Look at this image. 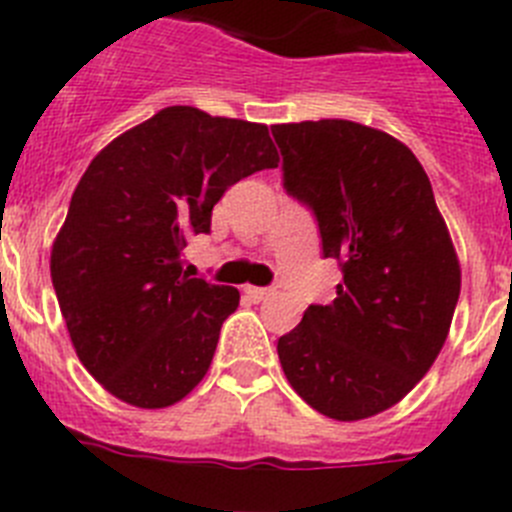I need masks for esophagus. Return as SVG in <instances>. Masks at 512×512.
<instances>
[{"instance_id": "obj_1", "label": "esophagus", "mask_w": 512, "mask_h": 512, "mask_svg": "<svg viewBox=\"0 0 512 512\" xmlns=\"http://www.w3.org/2000/svg\"><path fill=\"white\" fill-rule=\"evenodd\" d=\"M243 292H246V297L251 302H261L271 295V289H266V287H246Z\"/></svg>"}]
</instances>
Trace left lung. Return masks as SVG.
Listing matches in <instances>:
<instances>
[{
	"label": "left lung",
	"mask_w": 512,
	"mask_h": 512,
	"mask_svg": "<svg viewBox=\"0 0 512 512\" xmlns=\"http://www.w3.org/2000/svg\"><path fill=\"white\" fill-rule=\"evenodd\" d=\"M284 189L318 220L343 282L277 351L292 390L336 420L372 418L413 390L449 336L461 289L428 174L405 143L351 120L271 125Z\"/></svg>",
	"instance_id": "8db88e82"
}]
</instances>
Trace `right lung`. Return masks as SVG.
Wrapping results in <instances>:
<instances>
[{"mask_svg": "<svg viewBox=\"0 0 512 512\" xmlns=\"http://www.w3.org/2000/svg\"><path fill=\"white\" fill-rule=\"evenodd\" d=\"M279 164L269 128L166 107L94 156L51 251V279L76 356L117 400L169 408L202 382L238 289L189 279V235L212 207Z\"/></svg>", "mask_w": 512, "mask_h": 512, "instance_id": "obj_1", "label": "right lung"}]
</instances>
